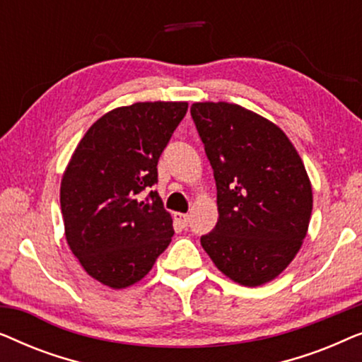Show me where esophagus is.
Returning <instances> with one entry per match:
<instances>
[{
    "label": "esophagus",
    "instance_id": "obj_1",
    "mask_svg": "<svg viewBox=\"0 0 362 362\" xmlns=\"http://www.w3.org/2000/svg\"><path fill=\"white\" fill-rule=\"evenodd\" d=\"M175 221L181 227H187V222H189V216L185 214V212H175Z\"/></svg>",
    "mask_w": 362,
    "mask_h": 362
}]
</instances>
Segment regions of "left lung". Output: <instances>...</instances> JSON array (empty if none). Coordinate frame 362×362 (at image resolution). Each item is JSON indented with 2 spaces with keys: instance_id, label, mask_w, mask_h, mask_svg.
I'll return each instance as SVG.
<instances>
[{
  "instance_id": "left-lung-1",
  "label": "left lung",
  "mask_w": 362,
  "mask_h": 362,
  "mask_svg": "<svg viewBox=\"0 0 362 362\" xmlns=\"http://www.w3.org/2000/svg\"><path fill=\"white\" fill-rule=\"evenodd\" d=\"M191 117L219 209L201 245L237 284L264 285L293 260L308 230L313 194L303 161L279 127L234 103H194Z\"/></svg>"
}]
</instances>
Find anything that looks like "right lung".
<instances>
[{
	"instance_id": "obj_1",
	"label": "right lung",
	"mask_w": 362,
	"mask_h": 362,
	"mask_svg": "<svg viewBox=\"0 0 362 362\" xmlns=\"http://www.w3.org/2000/svg\"><path fill=\"white\" fill-rule=\"evenodd\" d=\"M186 112V102L115 108L88 128L74 151L61 182L66 239L103 285L125 288L141 280L170 245L171 216L151 187Z\"/></svg>"
}]
</instances>
